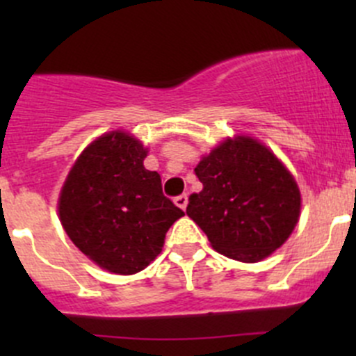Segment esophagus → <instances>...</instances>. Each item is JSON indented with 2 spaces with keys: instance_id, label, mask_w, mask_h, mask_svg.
<instances>
[{
  "instance_id": "1",
  "label": "esophagus",
  "mask_w": 356,
  "mask_h": 356,
  "mask_svg": "<svg viewBox=\"0 0 356 356\" xmlns=\"http://www.w3.org/2000/svg\"><path fill=\"white\" fill-rule=\"evenodd\" d=\"M174 201H175V204H177L179 208H182V210H186V207H188V196H186V195L177 196V198H175Z\"/></svg>"
}]
</instances>
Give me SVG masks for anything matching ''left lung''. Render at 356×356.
Here are the masks:
<instances>
[{"mask_svg":"<svg viewBox=\"0 0 356 356\" xmlns=\"http://www.w3.org/2000/svg\"><path fill=\"white\" fill-rule=\"evenodd\" d=\"M203 184L186 213L215 251L239 261L264 260L284 245L300 217L301 196L277 156L254 139H227L195 168Z\"/></svg>","mask_w":356,"mask_h":356,"instance_id":"left-lung-1","label":"left lung"}]
</instances>
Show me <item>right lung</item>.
<instances>
[{
    "mask_svg": "<svg viewBox=\"0 0 356 356\" xmlns=\"http://www.w3.org/2000/svg\"><path fill=\"white\" fill-rule=\"evenodd\" d=\"M146 149L127 132L92 141L60 193V220L74 245L102 268L129 275L161 253L165 234L184 211L146 170Z\"/></svg>",
    "mask_w": 356,
    "mask_h": 356,
    "instance_id": "1",
    "label": "right lung"
}]
</instances>
